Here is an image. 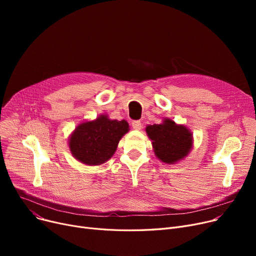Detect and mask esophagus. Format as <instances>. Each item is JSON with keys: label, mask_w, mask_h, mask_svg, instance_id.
I'll return each instance as SVG.
<instances>
[{"label": "esophagus", "mask_w": 256, "mask_h": 256, "mask_svg": "<svg viewBox=\"0 0 256 256\" xmlns=\"http://www.w3.org/2000/svg\"><path fill=\"white\" fill-rule=\"evenodd\" d=\"M132 126L134 130H141V128H142V124L140 122L139 120H136V121H132Z\"/></svg>", "instance_id": "34e87169"}]
</instances>
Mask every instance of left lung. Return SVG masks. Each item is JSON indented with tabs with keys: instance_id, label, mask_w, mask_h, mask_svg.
Wrapping results in <instances>:
<instances>
[{
	"instance_id": "1",
	"label": "left lung",
	"mask_w": 256,
	"mask_h": 256,
	"mask_svg": "<svg viewBox=\"0 0 256 256\" xmlns=\"http://www.w3.org/2000/svg\"><path fill=\"white\" fill-rule=\"evenodd\" d=\"M145 130L152 141L156 156L165 164H176L193 148L192 132L170 118H164L160 124L147 126Z\"/></svg>"
}]
</instances>
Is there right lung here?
I'll list each match as a JSON object with an SVG mask.
<instances>
[{"instance_id": "obj_1", "label": "right lung", "mask_w": 256, "mask_h": 256, "mask_svg": "<svg viewBox=\"0 0 256 256\" xmlns=\"http://www.w3.org/2000/svg\"><path fill=\"white\" fill-rule=\"evenodd\" d=\"M128 130L126 120H113L106 114H102L78 124L68 139L70 150L80 163L102 165L113 156L120 139Z\"/></svg>"}]
</instances>
